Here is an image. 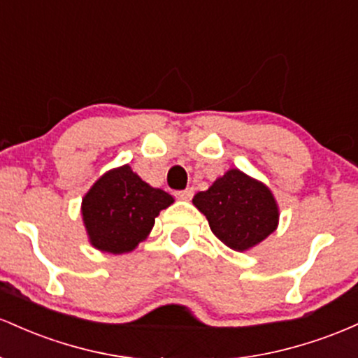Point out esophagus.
<instances>
[{
	"mask_svg": "<svg viewBox=\"0 0 358 358\" xmlns=\"http://www.w3.org/2000/svg\"><path fill=\"white\" fill-rule=\"evenodd\" d=\"M192 194H194V187H187V189L176 192V196L182 201H189L192 198Z\"/></svg>",
	"mask_w": 358,
	"mask_h": 358,
	"instance_id": "34e87169",
	"label": "esophagus"
}]
</instances>
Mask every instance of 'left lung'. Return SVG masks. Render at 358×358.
<instances>
[{"label": "left lung", "instance_id": "left-lung-1", "mask_svg": "<svg viewBox=\"0 0 358 358\" xmlns=\"http://www.w3.org/2000/svg\"><path fill=\"white\" fill-rule=\"evenodd\" d=\"M211 231L227 247L245 252L266 240L279 223V206L266 184L230 169L192 198Z\"/></svg>", "mask_w": 358, "mask_h": 358}]
</instances>
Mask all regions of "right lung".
<instances>
[{"instance_id": "add662e5", "label": "right lung", "mask_w": 358, "mask_h": 358, "mask_svg": "<svg viewBox=\"0 0 358 358\" xmlns=\"http://www.w3.org/2000/svg\"><path fill=\"white\" fill-rule=\"evenodd\" d=\"M172 203L169 192L152 187L127 164L92 184L83 198V222L92 247L125 254L147 238L159 213Z\"/></svg>"}]
</instances>
